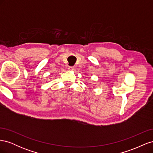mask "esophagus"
<instances>
[{
  "instance_id": "1",
  "label": "esophagus",
  "mask_w": 153,
  "mask_h": 153,
  "mask_svg": "<svg viewBox=\"0 0 153 153\" xmlns=\"http://www.w3.org/2000/svg\"><path fill=\"white\" fill-rule=\"evenodd\" d=\"M68 69L69 71H73L74 69H75V67H74V66H69L68 68Z\"/></svg>"
}]
</instances>
